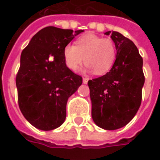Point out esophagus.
<instances>
[{"label":"esophagus","mask_w":160,"mask_h":160,"mask_svg":"<svg viewBox=\"0 0 160 160\" xmlns=\"http://www.w3.org/2000/svg\"><path fill=\"white\" fill-rule=\"evenodd\" d=\"M88 80H89V78H83V83L84 84H87Z\"/></svg>","instance_id":"1"}]
</instances>
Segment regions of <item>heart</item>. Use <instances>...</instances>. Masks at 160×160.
Wrapping results in <instances>:
<instances>
[{"mask_svg":"<svg viewBox=\"0 0 160 160\" xmlns=\"http://www.w3.org/2000/svg\"><path fill=\"white\" fill-rule=\"evenodd\" d=\"M63 56L67 67L76 71L85 59L87 71L104 74L110 71L117 59V48L111 38L87 33L76 40L75 45L68 44Z\"/></svg>","mask_w":160,"mask_h":160,"instance_id":"1","label":"heart"}]
</instances>
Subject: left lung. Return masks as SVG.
Masks as SVG:
<instances>
[{"label": "left lung", "mask_w": 160, "mask_h": 160, "mask_svg": "<svg viewBox=\"0 0 160 160\" xmlns=\"http://www.w3.org/2000/svg\"><path fill=\"white\" fill-rule=\"evenodd\" d=\"M117 48L110 72L88 81L92 118L98 127L115 130L124 127L137 113L145 77L143 60L130 39L118 32H107Z\"/></svg>", "instance_id": "8db88e82"}]
</instances>
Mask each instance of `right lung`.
Listing matches in <instances>:
<instances>
[{"mask_svg": "<svg viewBox=\"0 0 160 160\" xmlns=\"http://www.w3.org/2000/svg\"><path fill=\"white\" fill-rule=\"evenodd\" d=\"M82 32L48 26L21 53L16 75L19 106L38 129L52 130L64 122L68 99L82 84V77L67 67L63 56L64 48Z\"/></svg>", "mask_w": 160, "mask_h": 160, "instance_id": "add662e5", "label": "right lung"}]
</instances>
